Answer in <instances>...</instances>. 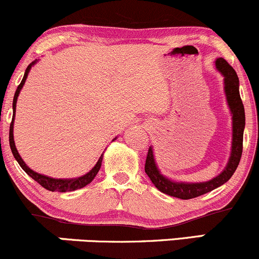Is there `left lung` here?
<instances>
[{"label": "left lung", "instance_id": "left-lung-1", "mask_svg": "<svg viewBox=\"0 0 259 259\" xmlns=\"http://www.w3.org/2000/svg\"><path fill=\"white\" fill-rule=\"evenodd\" d=\"M215 68L219 73L224 76V91L229 108L233 115V142H231V153L229 162L224 170L218 177L204 183H178L170 180L160 174L154 162L152 147L148 148V153L145 163V171L148 175L153 185L163 194L181 198V200H190V198L198 197V196L207 194L217 187L222 186L233 177L239 165L242 154L243 142V129H245V108H243L241 97L239 91V78L234 70V68L225 61L224 58H218L215 61Z\"/></svg>", "mask_w": 259, "mask_h": 259}]
</instances>
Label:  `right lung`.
<instances>
[{"instance_id": "1", "label": "right lung", "mask_w": 259, "mask_h": 259, "mask_svg": "<svg viewBox=\"0 0 259 259\" xmlns=\"http://www.w3.org/2000/svg\"><path fill=\"white\" fill-rule=\"evenodd\" d=\"M36 62H37V59L28 65V68H26V70H25V73H24V76H23L22 82H20V84L18 85L16 94H14V99H13V118H12V123H11V126H10V146H11L12 153H13L14 158H16L17 162L19 163V165H20V167H22L23 170H24L25 173L28 174L30 178H32V179H34L35 181H37V183L40 184L41 186L45 187V189H46V190H49V191H58V192L75 191V190L81 189V187L86 186V185H88V184H90L91 181L94 180V178L96 177L97 173H99V170H100V168H101V164H102L103 154H101V157L99 158V160H97L96 165H95V167L92 168L91 170L89 171V173H86L85 175H82V177L74 178V179H53V178L46 177V175L38 174V173H36V171L31 170V169L25 164V162L22 159V157L19 156V153H18V151H17L16 145H14L13 124H14V114H16L17 100H18V96H19L20 90H22L23 85L25 84V80H26V78H28V74H29V72H30L31 67L35 63H36Z\"/></svg>"}]
</instances>
